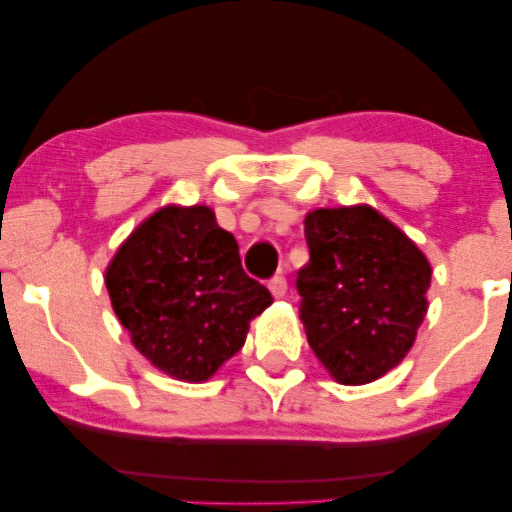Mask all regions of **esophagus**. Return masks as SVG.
<instances>
[{"label": "esophagus", "instance_id": "obj_1", "mask_svg": "<svg viewBox=\"0 0 512 512\" xmlns=\"http://www.w3.org/2000/svg\"><path fill=\"white\" fill-rule=\"evenodd\" d=\"M268 289H270V293L275 298H284L286 296V289H289V286H286V277H282V275H275L268 282Z\"/></svg>", "mask_w": 512, "mask_h": 512}]
</instances>
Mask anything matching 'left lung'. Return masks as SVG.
I'll list each match as a JSON object with an SVG mask.
<instances>
[{
    "mask_svg": "<svg viewBox=\"0 0 512 512\" xmlns=\"http://www.w3.org/2000/svg\"><path fill=\"white\" fill-rule=\"evenodd\" d=\"M310 261L298 270L307 342L340 384H368L403 361L426 314L431 265L368 205L305 216Z\"/></svg>",
    "mask_w": 512,
    "mask_h": 512,
    "instance_id": "8db88e82",
    "label": "left lung"
}]
</instances>
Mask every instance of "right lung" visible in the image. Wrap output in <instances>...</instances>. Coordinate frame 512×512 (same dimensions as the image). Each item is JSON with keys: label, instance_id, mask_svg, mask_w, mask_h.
Here are the masks:
<instances>
[{"label": "right lung", "instance_id": "obj_1", "mask_svg": "<svg viewBox=\"0 0 512 512\" xmlns=\"http://www.w3.org/2000/svg\"><path fill=\"white\" fill-rule=\"evenodd\" d=\"M104 284L132 345L184 382H205L240 352L249 321L272 303L205 205L149 216L116 251Z\"/></svg>", "mask_w": 512, "mask_h": 512}]
</instances>
